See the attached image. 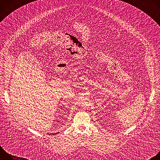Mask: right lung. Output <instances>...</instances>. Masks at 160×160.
Here are the masks:
<instances>
[{
	"label": "right lung",
	"instance_id": "right-lung-1",
	"mask_svg": "<svg viewBox=\"0 0 160 160\" xmlns=\"http://www.w3.org/2000/svg\"><path fill=\"white\" fill-rule=\"evenodd\" d=\"M56 133H54V134H56Z\"/></svg>",
	"mask_w": 160,
	"mask_h": 160
}]
</instances>
